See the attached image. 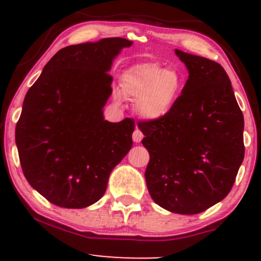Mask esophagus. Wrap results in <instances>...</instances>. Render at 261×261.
I'll use <instances>...</instances> for the list:
<instances>
[{
	"label": "esophagus",
	"instance_id": "esophagus-1",
	"mask_svg": "<svg viewBox=\"0 0 261 261\" xmlns=\"http://www.w3.org/2000/svg\"><path fill=\"white\" fill-rule=\"evenodd\" d=\"M142 139H143L142 131H141L139 127H136V128H135L134 134H133V140H134V142L139 143V142H141V140H142Z\"/></svg>",
	"mask_w": 261,
	"mask_h": 261
}]
</instances>
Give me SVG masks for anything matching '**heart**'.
Listing matches in <instances>:
<instances>
[{"label":"heart","instance_id":"obj_1","mask_svg":"<svg viewBox=\"0 0 261 261\" xmlns=\"http://www.w3.org/2000/svg\"><path fill=\"white\" fill-rule=\"evenodd\" d=\"M184 79L175 68H164L153 64L130 68L122 77L121 92L135 101L136 112L148 120L163 118L180 95ZM119 99V95H115Z\"/></svg>","mask_w":261,"mask_h":261}]
</instances>
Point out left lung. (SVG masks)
<instances>
[{
  "label": "left lung",
  "mask_w": 261,
  "mask_h": 261,
  "mask_svg": "<svg viewBox=\"0 0 261 261\" xmlns=\"http://www.w3.org/2000/svg\"><path fill=\"white\" fill-rule=\"evenodd\" d=\"M189 79L163 118L140 121L149 162L145 178L155 203L196 215L228 195L244 158V118L228 74L217 62L175 50Z\"/></svg>",
  "instance_id": "left-lung-1"
}]
</instances>
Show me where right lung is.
<instances>
[{
	"label": "right lung",
	"mask_w": 261,
	"mask_h": 261,
	"mask_svg": "<svg viewBox=\"0 0 261 261\" xmlns=\"http://www.w3.org/2000/svg\"><path fill=\"white\" fill-rule=\"evenodd\" d=\"M133 41L106 38L70 45L45 65L27 92L16 126L25 179L47 201L83 208L107 190L116 164L133 147L135 122L104 120L113 60Z\"/></svg>",
	"instance_id": "add662e5"
}]
</instances>
